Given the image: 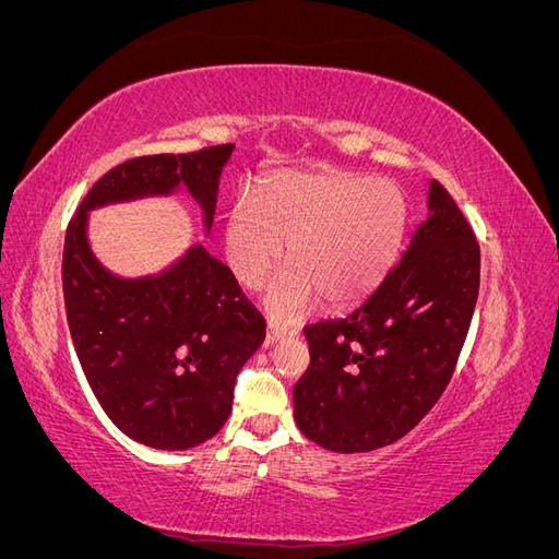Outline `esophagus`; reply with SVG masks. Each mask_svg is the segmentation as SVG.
I'll return each instance as SVG.
<instances>
[{
    "label": "esophagus",
    "mask_w": 559,
    "mask_h": 559,
    "mask_svg": "<svg viewBox=\"0 0 559 559\" xmlns=\"http://www.w3.org/2000/svg\"><path fill=\"white\" fill-rule=\"evenodd\" d=\"M294 333H296L294 329L282 326V324H277V321H270V324H267V333H265V347H273V345H277L280 341H284L286 335H294Z\"/></svg>",
    "instance_id": "obj_1"
}]
</instances>
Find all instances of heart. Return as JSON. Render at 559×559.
I'll list each match as a JSON object with an SVG mask.
<instances>
[{"label": "heart", "instance_id": "1", "mask_svg": "<svg viewBox=\"0 0 559 559\" xmlns=\"http://www.w3.org/2000/svg\"><path fill=\"white\" fill-rule=\"evenodd\" d=\"M408 200L396 183L347 173L277 175L257 205L235 202L226 226V253L235 277L259 289L284 263L294 267L270 286L267 308L302 317L321 294L345 308L373 294L401 257L408 233Z\"/></svg>", "mask_w": 559, "mask_h": 559}]
</instances>
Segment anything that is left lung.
I'll return each mask as SVG.
<instances>
[{
  "instance_id": "1",
  "label": "left lung",
  "mask_w": 559,
  "mask_h": 559,
  "mask_svg": "<svg viewBox=\"0 0 559 559\" xmlns=\"http://www.w3.org/2000/svg\"><path fill=\"white\" fill-rule=\"evenodd\" d=\"M480 289V245L441 181L401 263L345 319L306 326L298 429L333 452H368L415 429L452 380Z\"/></svg>"
}]
</instances>
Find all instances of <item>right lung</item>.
I'll list each match as a JSON object with an SVG mask.
<instances>
[{
	"label": "right lung",
	"mask_w": 559,
	"mask_h": 559,
	"mask_svg": "<svg viewBox=\"0 0 559 559\" xmlns=\"http://www.w3.org/2000/svg\"><path fill=\"white\" fill-rule=\"evenodd\" d=\"M233 148L216 144L116 165L67 226L62 292L81 368L114 425L148 448L189 450L226 425L240 368L265 341V319L230 267L200 245L156 277L107 273L88 247V212L183 183L210 228Z\"/></svg>",
	"instance_id": "1"
}]
</instances>
